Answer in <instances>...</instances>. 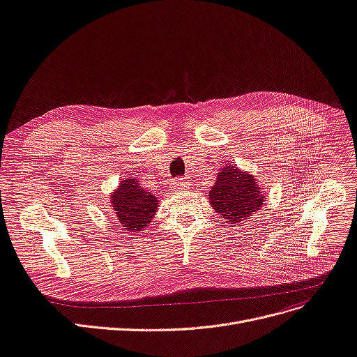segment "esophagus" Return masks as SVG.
I'll return each mask as SVG.
<instances>
[{
    "mask_svg": "<svg viewBox=\"0 0 357 357\" xmlns=\"http://www.w3.org/2000/svg\"><path fill=\"white\" fill-rule=\"evenodd\" d=\"M185 187H187V182H185L182 178H179V179H176L175 182H174V190L175 191H183L185 190Z\"/></svg>",
    "mask_w": 357,
    "mask_h": 357,
    "instance_id": "34e87169",
    "label": "esophagus"
}]
</instances>
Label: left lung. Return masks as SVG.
<instances>
[{
    "label": "left lung",
    "mask_w": 357,
    "mask_h": 357,
    "mask_svg": "<svg viewBox=\"0 0 357 357\" xmlns=\"http://www.w3.org/2000/svg\"><path fill=\"white\" fill-rule=\"evenodd\" d=\"M215 211L229 223H239L259 210L264 203V191L252 175L235 166H223L210 191Z\"/></svg>",
    "instance_id": "8db88e82"
}]
</instances>
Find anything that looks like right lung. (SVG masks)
Segmentation results:
<instances>
[{
	"label": "right lung",
	"mask_w": 357,
	"mask_h": 357,
	"mask_svg": "<svg viewBox=\"0 0 357 357\" xmlns=\"http://www.w3.org/2000/svg\"><path fill=\"white\" fill-rule=\"evenodd\" d=\"M158 204L156 197L144 190L137 179L122 181L119 188L112 194L116 220L130 231H142L156 214Z\"/></svg>",
	"instance_id": "add662e5"
}]
</instances>
